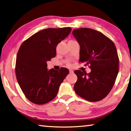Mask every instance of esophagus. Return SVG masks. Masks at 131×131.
I'll return each instance as SVG.
<instances>
[{
  "label": "esophagus",
  "instance_id": "1",
  "mask_svg": "<svg viewBox=\"0 0 131 131\" xmlns=\"http://www.w3.org/2000/svg\"><path fill=\"white\" fill-rule=\"evenodd\" d=\"M69 72H70V73H73L74 71L73 70H69Z\"/></svg>",
  "mask_w": 131,
  "mask_h": 131
}]
</instances>
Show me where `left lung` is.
Returning <instances> with one entry per match:
<instances>
[{
  "label": "left lung",
  "mask_w": 131,
  "mask_h": 131,
  "mask_svg": "<svg viewBox=\"0 0 131 131\" xmlns=\"http://www.w3.org/2000/svg\"><path fill=\"white\" fill-rule=\"evenodd\" d=\"M80 46L79 62L90 65L91 72L75 70L76 94L89 102H97L109 94L119 72V57L114 43L103 33L90 28L74 29Z\"/></svg>",
  "instance_id": "8db88e82"
}]
</instances>
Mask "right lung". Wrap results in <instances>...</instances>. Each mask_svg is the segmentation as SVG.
I'll list each match as a JSON object with an SVG mask.
<instances>
[{
    "mask_svg": "<svg viewBox=\"0 0 131 131\" xmlns=\"http://www.w3.org/2000/svg\"><path fill=\"white\" fill-rule=\"evenodd\" d=\"M70 27L47 28L33 35L20 46L16 60V78L27 99L43 104L57 95L68 69L48 70L47 61L56 55V47L70 34Z\"/></svg>",
    "mask_w": 131,
    "mask_h": 131,
    "instance_id": "1",
    "label": "right lung"
}]
</instances>
